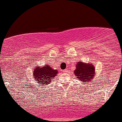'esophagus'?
<instances>
[{"label": "esophagus", "instance_id": "34e87169", "mask_svg": "<svg viewBox=\"0 0 122 122\" xmlns=\"http://www.w3.org/2000/svg\"><path fill=\"white\" fill-rule=\"evenodd\" d=\"M68 72V71L67 69H65V70H64V71H63V72H64V73H66Z\"/></svg>", "mask_w": 122, "mask_h": 122}]
</instances>
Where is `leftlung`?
<instances>
[{
  "label": "left lung",
  "mask_w": 122,
  "mask_h": 122,
  "mask_svg": "<svg viewBox=\"0 0 122 122\" xmlns=\"http://www.w3.org/2000/svg\"><path fill=\"white\" fill-rule=\"evenodd\" d=\"M95 66L92 63L79 61L76 63L74 74L82 82L90 83L96 75Z\"/></svg>",
  "instance_id": "8db88e82"
}]
</instances>
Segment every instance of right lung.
I'll return each instance as SVG.
<instances>
[{
  "instance_id": "obj_1",
  "label": "right lung",
  "mask_w": 122,
  "mask_h": 122,
  "mask_svg": "<svg viewBox=\"0 0 122 122\" xmlns=\"http://www.w3.org/2000/svg\"><path fill=\"white\" fill-rule=\"evenodd\" d=\"M57 74L58 71L53 69L50 65L45 64L41 66L38 65L33 70L32 78L34 79V81L37 82L38 85L44 86L50 84Z\"/></svg>"
}]
</instances>
